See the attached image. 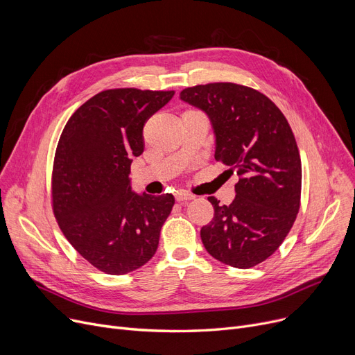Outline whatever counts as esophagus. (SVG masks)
Instances as JSON below:
<instances>
[{
	"instance_id": "1",
	"label": "esophagus",
	"mask_w": 355,
	"mask_h": 355,
	"mask_svg": "<svg viewBox=\"0 0 355 355\" xmlns=\"http://www.w3.org/2000/svg\"><path fill=\"white\" fill-rule=\"evenodd\" d=\"M194 198H196V196H193L191 193H187V191H181V193L175 194V200L178 202H187V201L194 200Z\"/></svg>"
}]
</instances>
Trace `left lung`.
Wrapping results in <instances>:
<instances>
[{"instance_id":"8db88e82","label":"left lung","mask_w":355,"mask_h":355,"mask_svg":"<svg viewBox=\"0 0 355 355\" xmlns=\"http://www.w3.org/2000/svg\"><path fill=\"white\" fill-rule=\"evenodd\" d=\"M180 98L209 115L214 158L239 175L229 206L209 197L214 217L200 232L202 245L233 268L262 263L284 243L301 207L302 165L291 125L268 96L243 85H197Z\"/></svg>"}]
</instances>
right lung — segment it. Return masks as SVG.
<instances>
[{"mask_svg":"<svg viewBox=\"0 0 355 355\" xmlns=\"http://www.w3.org/2000/svg\"><path fill=\"white\" fill-rule=\"evenodd\" d=\"M174 90L107 89L67 121L55 148L51 207L69 243L107 275L144 266L159 243L174 197L130 191L132 157L144 153L142 129Z\"/></svg>","mask_w":355,"mask_h":355,"instance_id":"obj_1","label":"right lung"}]
</instances>
